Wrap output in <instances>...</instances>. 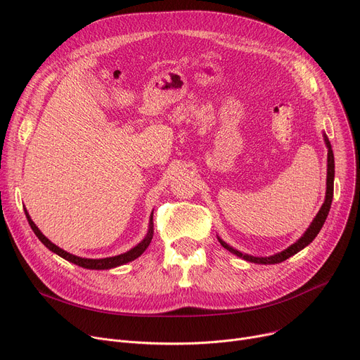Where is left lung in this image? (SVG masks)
I'll return each instance as SVG.
<instances>
[{"label": "left lung", "instance_id": "left-lung-1", "mask_svg": "<svg viewBox=\"0 0 360 360\" xmlns=\"http://www.w3.org/2000/svg\"><path fill=\"white\" fill-rule=\"evenodd\" d=\"M326 143H327V147H328V169H327V195H326V201L323 204V207H321V210L318 212L316 217L314 219V221L311 223V226L308 228V231L305 232V235L302 236L297 242H295L292 247H289L288 250L281 251L280 254H276V255H271V257H266V258H258V257H251V255H247V254H242L233 248H231L228 243H224L221 239L220 243L221 247L226 248L228 251L233 252L235 255L247 259V261H251V262H257V264H277V262H281L288 259L289 257L295 255L296 252H299L300 250H304L307 245H309L315 236L319 233L321 228H323V224L328 216V212H330V207H331V201H333V194H334V155H333V150H331V144L328 141V139L326 137Z\"/></svg>", "mask_w": 360, "mask_h": 360}]
</instances>
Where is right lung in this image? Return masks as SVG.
Listing matches in <instances>:
<instances>
[{
    "label": "right lung",
    "mask_w": 360,
    "mask_h": 360,
    "mask_svg": "<svg viewBox=\"0 0 360 360\" xmlns=\"http://www.w3.org/2000/svg\"><path fill=\"white\" fill-rule=\"evenodd\" d=\"M25 213H26V217H27V221H29V224H30V228H32V231L34 232V235L39 238V240L45 245V247L48 248V250H51L52 252H55V254H58L60 257H63L64 259H67V261H70V262H72V264H75V266H80V267H83V269H89V270H108V269H113V267H118V266H122V264H125V262H129V261H132V259H136V258H139L146 250H147V247L150 245V242H151V239H153V232H155V224H153V216H151V219H150V224H148V233H147V236L137 245V247H134L132 250H129L128 252H125V254H121V255H117V257H109V258H101V259H89V258H80V257H75V255H72V254H68V252H65L64 250H61V248H58L56 247V245H53L45 235H42L41 233V231L36 228V224L32 221V219H30V216H29V213L25 210Z\"/></svg>",
    "instance_id": "1"
}]
</instances>
